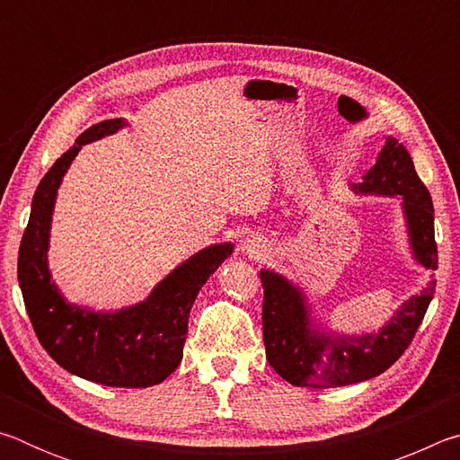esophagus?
Here are the masks:
<instances>
[{"label":"esophagus","mask_w":460,"mask_h":460,"mask_svg":"<svg viewBox=\"0 0 460 460\" xmlns=\"http://www.w3.org/2000/svg\"><path fill=\"white\" fill-rule=\"evenodd\" d=\"M241 252H243L245 255H249V258H260V255L266 252V247H263L260 237L247 235L243 239V243H241Z\"/></svg>","instance_id":"obj_1"}]
</instances>
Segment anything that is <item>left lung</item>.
Returning <instances> with one entry per match:
<instances>
[{
    "instance_id": "obj_1",
    "label": "left lung",
    "mask_w": 460,
    "mask_h": 460,
    "mask_svg": "<svg viewBox=\"0 0 460 460\" xmlns=\"http://www.w3.org/2000/svg\"><path fill=\"white\" fill-rule=\"evenodd\" d=\"M361 192H376L403 199L411 247L422 266L438 268V249L434 241V207L430 192L420 181L406 147L387 137L379 158L363 182ZM263 342L271 367L288 384L298 387H337L371 379L400 359L410 347L430 305L436 282L422 294L402 305L387 326L367 337H332L308 326V310L298 288L282 276L263 270Z\"/></svg>"
}]
</instances>
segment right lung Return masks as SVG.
<instances>
[{
    "mask_svg": "<svg viewBox=\"0 0 460 460\" xmlns=\"http://www.w3.org/2000/svg\"><path fill=\"white\" fill-rule=\"evenodd\" d=\"M121 126V119L91 126L44 174L20 243L18 282L36 337L60 367L101 385L150 387L164 381L182 361L192 302L207 278L229 258L233 245L202 249L155 286L150 298L121 313L95 314L66 305L46 263L57 189L81 146Z\"/></svg>",
    "mask_w": 460,
    "mask_h": 460,
    "instance_id": "right-lung-1",
    "label": "right lung"
}]
</instances>
